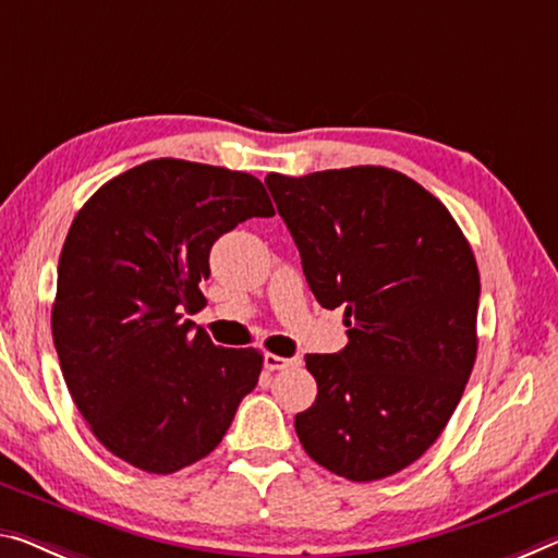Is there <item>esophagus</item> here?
I'll use <instances>...</instances> for the list:
<instances>
[{
  "mask_svg": "<svg viewBox=\"0 0 558 558\" xmlns=\"http://www.w3.org/2000/svg\"><path fill=\"white\" fill-rule=\"evenodd\" d=\"M302 364V359L299 356H277V354H264V366L269 368V372H281V368H294Z\"/></svg>",
  "mask_w": 558,
  "mask_h": 558,
  "instance_id": "esophagus-1",
  "label": "esophagus"
}]
</instances>
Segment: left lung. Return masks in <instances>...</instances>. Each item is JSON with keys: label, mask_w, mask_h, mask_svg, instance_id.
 Masks as SVG:
<instances>
[{"label": "left lung", "mask_w": 558, "mask_h": 558, "mask_svg": "<svg viewBox=\"0 0 558 558\" xmlns=\"http://www.w3.org/2000/svg\"><path fill=\"white\" fill-rule=\"evenodd\" d=\"M349 344L306 354L316 401L294 426L316 464L376 482L439 439L476 362L478 269L449 209L387 167L264 179Z\"/></svg>", "instance_id": "8db88e82"}]
</instances>
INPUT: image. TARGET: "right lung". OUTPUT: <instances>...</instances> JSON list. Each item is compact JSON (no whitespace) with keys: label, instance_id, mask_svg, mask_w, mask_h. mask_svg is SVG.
<instances>
[{"label":"right lung","instance_id":"right-lung-1","mask_svg":"<svg viewBox=\"0 0 558 558\" xmlns=\"http://www.w3.org/2000/svg\"><path fill=\"white\" fill-rule=\"evenodd\" d=\"M271 214L256 177L184 159L144 161L76 211L51 337L84 422L126 464L174 474L204 459L259 381V351L217 347L184 312L207 304L211 244Z\"/></svg>","mask_w":558,"mask_h":558}]
</instances>
